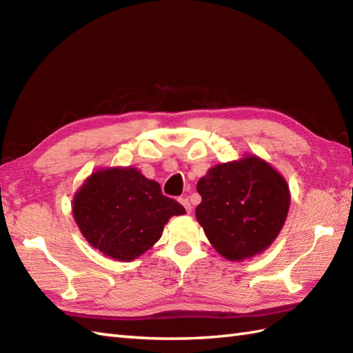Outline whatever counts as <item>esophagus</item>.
Returning <instances> with one entry per match:
<instances>
[{
	"label": "esophagus",
	"instance_id": "1",
	"mask_svg": "<svg viewBox=\"0 0 353 353\" xmlns=\"http://www.w3.org/2000/svg\"><path fill=\"white\" fill-rule=\"evenodd\" d=\"M179 203H182V205H183V208L186 209V212L191 214V211H192V206H191V203H190L188 197H186V196H183V197H179Z\"/></svg>",
	"mask_w": 353,
	"mask_h": 353
}]
</instances>
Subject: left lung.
<instances>
[{
	"mask_svg": "<svg viewBox=\"0 0 353 353\" xmlns=\"http://www.w3.org/2000/svg\"><path fill=\"white\" fill-rule=\"evenodd\" d=\"M197 191V221L214 249L229 261L268 249L287 220L288 183L258 156L215 165L200 179Z\"/></svg>",
	"mask_w": 353,
	"mask_h": 353,
	"instance_id": "obj_1",
	"label": "left lung"
}]
</instances>
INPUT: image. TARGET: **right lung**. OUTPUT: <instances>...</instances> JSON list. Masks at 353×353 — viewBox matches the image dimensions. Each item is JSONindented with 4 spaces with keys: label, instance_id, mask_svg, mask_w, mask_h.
Segmentation results:
<instances>
[{
    "label": "right lung",
    "instance_id": "add662e5",
    "mask_svg": "<svg viewBox=\"0 0 353 353\" xmlns=\"http://www.w3.org/2000/svg\"><path fill=\"white\" fill-rule=\"evenodd\" d=\"M185 208L165 197L161 185L132 167L99 170L72 200V215L94 249L117 261L141 256Z\"/></svg>",
    "mask_w": 353,
    "mask_h": 353
}]
</instances>
